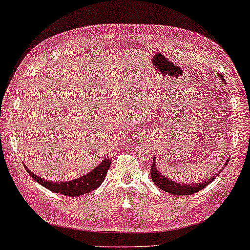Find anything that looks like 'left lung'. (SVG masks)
Listing matches in <instances>:
<instances>
[{
    "instance_id": "left-lung-1",
    "label": "left lung",
    "mask_w": 250,
    "mask_h": 250,
    "mask_svg": "<svg viewBox=\"0 0 250 250\" xmlns=\"http://www.w3.org/2000/svg\"><path fill=\"white\" fill-rule=\"evenodd\" d=\"M220 78H221V80H224V78L221 75H220ZM224 82H225V80H224ZM229 160H227L226 163H225V166L229 163ZM220 171H223V169H221ZM218 175H219V172H217L214 176L208 178V181L200 182V183L186 184V183H177V182L171 181L166 176H163L161 172L159 171V169L156 168L155 159H153V165H152V168H150V176H152V180L155 186H158V188H160V189L163 191H166V192L172 193V195H180V196L193 195V193L198 192V191L204 189L205 187H208V184L212 183V181H214L215 177H217Z\"/></svg>"
}]
</instances>
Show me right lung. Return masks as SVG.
I'll return each mask as SVG.
<instances>
[{
    "label": "right lung",
    "instance_id": "right-lung-1",
    "mask_svg": "<svg viewBox=\"0 0 250 250\" xmlns=\"http://www.w3.org/2000/svg\"><path fill=\"white\" fill-rule=\"evenodd\" d=\"M111 165L110 159H104L100 165L97 166L94 170L88 172L84 176H81L76 180H72L68 182H51L44 178L37 176L36 174L31 172L29 169L26 168L27 172L30 174V176L33 178L36 182H38L40 186L45 187L46 189L53 191L55 193H60V195L64 196H70V197H76V196H82L83 193H88L90 191L97 189L101 186L102 182L105 180V176L107 174Z\"/></svg>",
    "mask_w": 250,
    "mask_h": 250
}]
</instances>
